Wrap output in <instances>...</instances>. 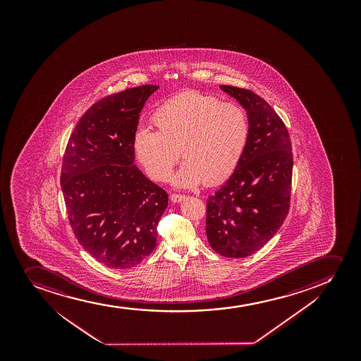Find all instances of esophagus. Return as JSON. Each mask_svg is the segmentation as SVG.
Returning <instances> with one entry per match:
<instances>
[{"mask_svg":"<svg viewBox=\"0 0 361 361\" xmlns=\"http://www.w3.org/2000/svg\"><path fill=\"white\" fill-rule=\"evenodd\" d=\"M171 201L174 203H178L182 202L183 200L185 199V196L184 195H179V194H172V195L170 196Z\"/></svg>","mask_w":361,"mask_h":361,"instance_id":"obj_1","label":"esophagus"}]
</instances>
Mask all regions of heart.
<instances>
[{
    "mask_svg": "<svg viewBox=\"0 0 361 361\" xmlns=\"http://www.w3.org/2000/svg\"><path fill=\"white\" fill-rule=\"evenodd\" d=\"M158 131L140 128L133 152L155 180L170 177L179 149L183 162L173 178L176 187L216 185L236 170L248 143V114L236 104L188 90L167 99L152 116Z\"/></svg>",
    "mask_w": 361,
    "mask_h": 361,
    "instance_id": "obj_1",
    "label": "heart"
}]
</instances>
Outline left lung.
Returning <instances> with one entry per match:
<instances>
[{
    "instance_id": "left-lung-1",
    "label": "left lung",
    "mask_w": 361,
    "mask_h": 361,
    "mask_svg": "<svg viewBox=\"0 0 361 361\" xmlns=\"http://www.w3.org/2000/svg\"><path fill=\"white\" fill-rule=\"evenodd\" d=\"M248 114V143L240 164L207 200L206 235L225 257H247L277 233L290 207L293 152L274 108L248 89L220 85Z\"/></svg>"
}]
</instances>
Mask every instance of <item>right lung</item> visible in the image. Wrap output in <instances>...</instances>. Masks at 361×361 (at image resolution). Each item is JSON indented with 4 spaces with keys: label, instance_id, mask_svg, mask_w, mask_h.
Returning <instances> with one entry per match:
<instances>
[{
    "label": "right lung",
    "instance_id": "right-lung-1",
    "mask_svg": "<svg viewBox=\"0 0 361 361\" xmlns=\"http://www.w3.org/2000/svg\"><path fill=\"white\" fill-rule=\"evenodd\" d=\"M158 85L106 96L84 113L63 154L61 188L71 228L109 269H130L153 252L169 196L135 165L140 113Z\"/></svg>",
    "mask_w": 361,
    "mask_h": 361
}]
</instances>
